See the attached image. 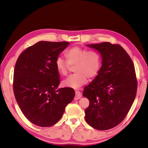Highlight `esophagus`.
Instances as JSON below:
<instances>
[{
	"mask_svg": "<svg viewBox=\"0 0 148 148\" xmlns=\"http://www.w3.org/2000/svg\"><path fill=\"white\" fill-rule=\"evenodd\" d=\"M81 97H82V95H81V93H80V92L78 91H76L74 99L75 100H78Z\"/></svg>",
	"mask_w": 148,
	"mask_h": 148,
	"instance_id": "esophagus-1",
	"label": "esophagus"
}]
</instances>
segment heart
<instances>
[{
	"instance_id": "obj_1",
	"label": "heart",
	"mask_w": 148,
	"mask_h": 148,
	"mask_svg": "<svg viewBox=\"0 0 148 148\" xmlns=\"http://www.w3.org/2000/svg\"><path fill=\"white\" fill-rule=\"evenodd\" d=\"M66 60L58 57L55 62L56 68L61 75L66 76L70 66L75 65V73L70 75L63 82L66 87L77 89L86 83L87 77L92 78L99 72L101 65V57L97 51H87L78 46L68 49L65 52Z\"/></svg>"
}]
</instances>
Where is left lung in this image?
Segmentation results:
<instances>
[{"label":"left lung","mask_w":148,"mask_h":148,"mask_svg":"<svg viewBox=\"0 0 148 148\" xmlns=\"http://www.w3.org/2000/svg\"><path fill=\"white\" fill-rule=\"evenodd\" d=\"M88 46L101 53L102 64L96 77L83 92L89 101L85 120L94 128L107 130L122 122L135 99L138 82L135 66L119 44L104 42Z\"/></svg>","instance_id":"obj_1"}]
</instances>
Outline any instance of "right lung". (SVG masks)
Wrapping results in <instances>:
<instances>
[{"label":"right lung","instance_id":"right-lung-1","mask_svg":"<svg viewBox=\"0 0 148 148\" xmlns=\"http://www.w3.org/2000/svg\"><path fill=\"white\" fill-rule=\"evenodd\" d=\"M69 44L39 41L28 47L16 60L13 82L15 99L26 119L37 126L56 124L74 98L73 88L57 89L60 79L55 62Z\"/></svg>","mask_w":148,"mask_h":148}]
</instances>
